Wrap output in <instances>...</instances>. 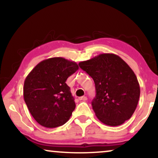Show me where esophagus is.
<instances>
[{
    "instance_id": "esophagus-1",
    "label": "esophagus",
    "mask_w": 158,
    "mask_h": 158,
    "mask_svg": "<svg viewBox=\"0 0 158 158\" xmlns=\"http://www.w3.org/2000/svg\"><path fill=\"white\" fill-rule=\"evenodd\" d=\"M79 100L80 101H87V97H86V96H81V97H80V98H79Z\"/></svg>"
}]
</instances>
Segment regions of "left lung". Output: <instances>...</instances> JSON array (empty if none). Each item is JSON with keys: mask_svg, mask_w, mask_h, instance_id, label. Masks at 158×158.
<instances>
[{"mask_svg": "<svg viewBox=\"0 0 158 158\" xmlns=\"http://www.w3.org/2000/svg\"><path fill=\"white\" fill-rule=\"evenodd\" d=\"M94 79L96 97L92 101L97 118L108 126L129 119L140 96L137 78L130 67L114 54H101L78 64Z\"/></svg>", "mask_w": 158, "mask_h": 158, "instance_id": "obj_1", "label": "left lung"}]
</instances>
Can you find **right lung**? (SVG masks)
I'll return each instance as SVG.
<instances>
[{"instance_id": "right-lung-1", "label": "right lung", "mask_w": 158, "mask_h": 158, "mask_svg": "<svg viewBox=\"0 0 158 158\" xmlns=\"http://www.w3.org/2000/svg\"><path fill=\"white\" fill-rule=\"evenodd\" d=\"M78 68L76 62L52 57L40 62L26 77L23 98L40 125L55 128L69 120L75 103L65 82Z\"/></svg>"}]
</instances>
